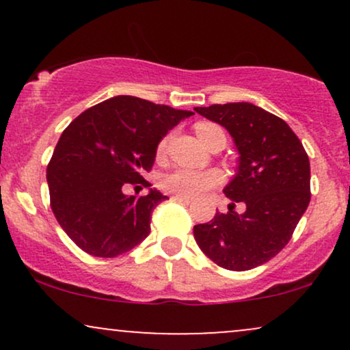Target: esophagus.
<instances>
[{
    "instance_id": "esophagus-1",
    "label": "esophagus",
    "mask_w": 350,
    "mask_h": 350,
    "mask_svg": "<svg viewBox=\"0 0 350 350\" xmlns=\"http://www.w3.org/2000/svg\"><path fill=\"white\" fill-rule=\"evenodd\" d=\"M176 200V202H180V204H191L192 202V199H189V198H183V196H174V198H172Z\"/></svg>"
}]
</instances>
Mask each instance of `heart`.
Wrapping results in <instances>:
<instances>
[{
	"mask_svg": "<svg viewBox=\"0 0 350 350\" xmlns=\"http://www.w3.org/2000/svg\"><path fill=\"white\" fill-rule=\"evenodd\" d=\"M196 133L204 144L208 143L212 136L224 133L222 128L217 126L214 123H199L196 124ZM167 138H164L158 146V154H163L166 150ZM222 183V174L215 170L208 171H196L187 170V167H178V170L171 171L163 178L161 186L164 191L171 192V194L183 196V198H199V196L206 194L212 187L219 186Z\"/></svg>",
	"mask_w": 350,
	"mask_h": 350,
	"instance_id": "obj_1",
	"label": "heart"
}]
</instances>
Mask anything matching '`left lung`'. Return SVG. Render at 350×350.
Wrapping results in <instances>:
<instances>
[{
	"instance_id": "obj_1",
	"label": "left lung",
	"mask_w": 350,
	"mask_h": 350,
	"mask_svg": "<svg viewBox=\"0 0 350 350\" xmlns=\"http://www.w3.org/2000/svg\"><path fill=\"white\" fill-rule=\"evenodd\" d=\"M234 138L239 166L224 187L232 204L207 224L194 227L199 248L212 262L245 271L270 262L290 242L311 200L309 158L284 120L248 102L196 107ZM235 202L247 206L243 215Z\"/></svg>"
}]
</instances>
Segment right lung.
I'll return each mask as SVG.
<instances>
[{"instance_id":"right-lung-1","label":"right lung","mask_w":350,"mask_h":350,"mask_svg":"<svg viewBox=\"0 0 350 350\" xmlns=\"http://www.w3.org/2000/svg\"><path fill=\"white\" fill-rule=\"evenodd\" d=\"M194 115L148 100L118 95L80 113L60 135L47 166L51 207L69 239L88 255L113 258L142 243L151 214L166 196H126L144 183L158 144Z\"/></svg>"}]
</instances>
